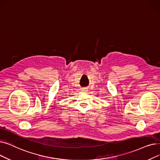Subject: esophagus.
Instances as JSON below:
<instances>
[{
	"mask_svg": "<svg viewBox=\"0 0 160 160\" xmlns=\"http://www.w3.org/2000/svg\"><path fill=\"white\" fill-rule=\"evenodd\" d=\"M82 90H83V91H84V92H86V89H83Z\"/></svg>",
	"mask_w": 160,
	"mask_h": 160,
	"instance_id": "esophagus-1",
	"label": "esophagus"
}]
</instances>
